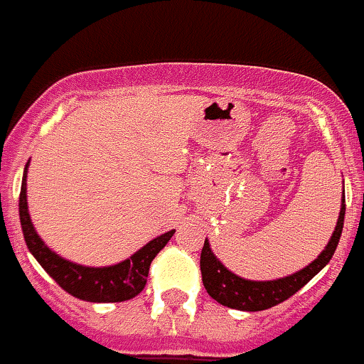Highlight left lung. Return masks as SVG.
I'll return each mask as SVG.
<instances>
[{
	"label": "left lung",
	"instance_id": "1",
	"mask_svg": "<svg viewBox=\"0 0 364 364\" xmlns=\"http://www.w3.org/2000/svg\"><path fill=\"white\" fill-rule=\"evenodd\" d=\"M344 214H346V199H342L340 206V216L334 228L333 237L325 250L318 255V259L301 269L299 272L286 278H278V280L269 282H254L244 280L240 276L232 274L220 261L216 255L212 254L210 244L205 240L203 252H200V274H203V284H205L206 293L210 295L214 301L228 308L235 310H244V312H259L272 308L280 302L295 295V293L304 287L308 282L312 280L314 276L318 274L319 270L323 269L325 264L329 263L333 257L334 250L338 246L342 228H344Z\"/></svg>",
	"mask_w": 364,
	"mask_h": 364
}]
</instances>
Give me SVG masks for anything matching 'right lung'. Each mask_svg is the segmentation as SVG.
<instances>
[{"instance_id": "obj_1", "label": "right lung", "mask_w": 364, "mask_h": 364, "mask_svg": "<svg viewBox=\"0 0 364 364\" xmlns=\"http://www.w3.org/2000/svg\"><path fill=\"white\" fill-rule=\"evenodd\" d=\"M26 173L28 164L24 168V178H22V190H20L18 212L20 223L24 240L28 250L35 259L39 261L43 269L52 276V280L69 295L88 302H122L136 297L146 286L148 270L154 257L165 248V244L171 240L174 231H168L161 237L154 238L146 246H142L139 252L112 267H82V264L71 263L54 254L41 237L35 232L33 223L28 212V199H26Z\"/></svg>"}]
</instances>
